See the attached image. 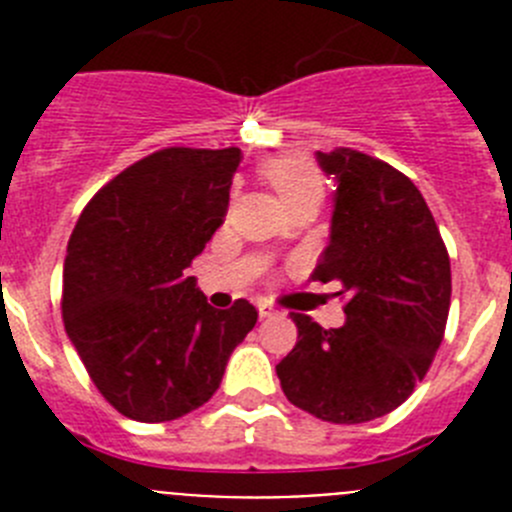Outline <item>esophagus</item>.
Segmentation results:
<instances>
[{
  "mask_svg": "<svg viewBox=\"0 0 512 512\" xmlns=\"http://www.w3.org/2000/svg\"><path fill=\"white\" fill-rule=\"evenodd\" d=\"M259 315H261V318H271V315H277V307L271 305V302H261Z\"/></svg>",
  "mask_w": 512,
  "mask_h": 512,
  "instance_id": "esophagus-1",
  "label": "esophagus"
}]
</instances>
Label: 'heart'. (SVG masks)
Instances as JSON below:
<instances>
[{
  "label": "heart",
  "instance_id": "obj_1",
  "mask_svg": "<svg viewBox=\"0 0 512 512\" xmlns=\"http://www.w3.org/2000/svg\"><path fill=\"white\" fill-rule=\"evenodd\" d=\"M261 174L284 207L323 197V176L305 158H274L261 169Z\"/></svg>",
  "mask_w": 512,
  "mask_h": 512
}]
</instances>
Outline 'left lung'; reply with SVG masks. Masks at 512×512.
I'll return each mask as SVG.
<instances>
[{
	"mask_svg": "<svg viewBox=\"0 0 512 512\" xmlns=\"http://www.w3.org/2000/svg\"><path fill=\"white\" fill-rule=\"evenodd\" d=\"M338 182L330 243L315 282H341V328L292 312L295 348L277 364L292 405L328 423H366L400 408L443 341L451 264L423 194L402 171L351 148L318 151Z\"/></svg>",
	"mask_w": 512,
	"mask_h": 512,
	"instance_id": "8db88e82",
	"label": "left lung"
}]
</instances>
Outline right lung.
<instances>
[{"mask_svg": "<svg viewBox=\"0 0 512 512\" xmlns=\"http://www.w3.org/2000/svg\"><path fill=\"white\" fill-rule=\"evenodd\" d=\"M238 148H164L104 184L63 261V325L117 413L166 423L205 405L256 325L248 300L215 310L189 277L225 220Z\"/></svg>", "mask_w": 512, "mask_h": 512, "instance_id": "right-lung-1", "label": "right lung"}]
</instances>
